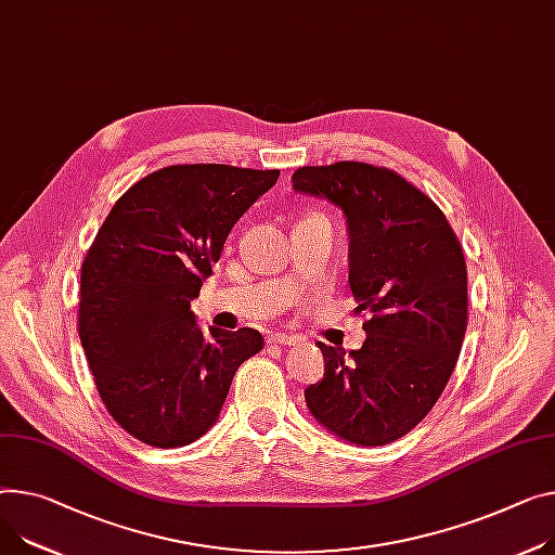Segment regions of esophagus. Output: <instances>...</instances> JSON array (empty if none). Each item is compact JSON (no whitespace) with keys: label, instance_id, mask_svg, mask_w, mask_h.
<instances>
[{"label":"esophagus","instance_id":"obj_1","mask_svg":"<svg viewBox=\"0 0 555 555\" xmlns=\"http://www.w3.org/2000/svg\"><path fill=\"white\" fill-rule=\"evenodd\" d=\"M297 339L295 335H288V333H269L267 335V345H295Z\"/></svg>","mask_w":555,"mask_h":555}]
</instances>
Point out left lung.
<instances>
[{"instance_id":"left-lung-1","label":"left lung","mask_w":555,"mask_h":555,"mask_svg":"<svg viewBox=\"0 0 555 555\" xmlns=\"http://www.w3.org/2000/svg\"><path fill=\"white\" fill-rule=\"evenodd\" d=\"M291 180L343 208L356 313H369L362 349L318 343L324 377L307 387V406L351 444H389L434 409L455 369L468 318L462 246L438 204L396 170L335 162Z\"/></svg>"}]
</instances>
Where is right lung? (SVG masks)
Masks as SVG:
<instances>
[{
	"mask_svg": "<svg viewBox=\"0 0 555 555\" xmlns=\"http://www.w3.org/2000/svg\"><path fill=\"white\" fill-rule=\"evenodd\" d=\"M280 170L176 164L126 191L79 278L77 328L106 411L144 444L176 449L218 422L255 328L204 333L191 302L246 208Z\"/></svg>",
	"mask_w": 555,
	"mask_h": 555,
	"instance_id": "obj_1",
	"label": "right lung"
}]
</instances>
